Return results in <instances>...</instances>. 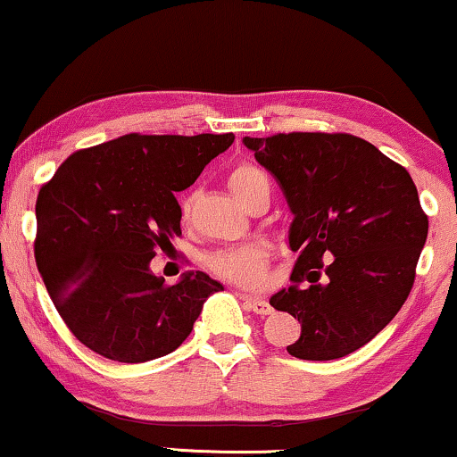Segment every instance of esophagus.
Masks as SVG:
<instances>
[{
	"label": "esophagus",
	"instance_id": "esophagus-1",
	"mask_svg": "<svg viewBox=\"0 0 457 457\" xmlns=\"http://www.w3.org/2000/svg\"><path fill=\"white\" fill-rule=\"evenodd\" d=\"M241 299L247 303L249 305V309L253 311V313H257V315H270L272 313V305H270V303L263 299V296H253V295H243Z\"/></svg>",
	"mask_w": 457,
	"mask_h": 457
}]
</instances>
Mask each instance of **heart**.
Wrapping results in <instances>:
<instances>
[{
    "mask_svg": "<svg viewBox=\"0 0 457 457\" xmlns=\"http://www.w3.org/2000/svg\"><path fill=\"white\" fill-rule=\"evenodd\" d=\"M228 185L237 200L245 204L260 189L270 187V181L253 164H239L230 173ZM183 212H189V202L183 204ZM208 266L224 280L243 284V287H257L263 280V274H266L268 251L255 243L218 249L208 255Z\"/></svg>",
    "mask_w": 457,
    "mask_h": 457,
    "instance_id": "obj_1",
    "label": "heart"
}]
</instances>
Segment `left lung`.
Listing matches in <instances>:
<instances>
[{
    "mask_svg": "<svg viewBox=\"0 0 457 457\" xmlns=\"http://www.w3.org/2000/svg\"><path fill=\"white\" fill-rule=\"evenodd\" d=\"M243 144L274 175L293 212V284L270 299L301 323L288 354L342 359L394 320L414 284L428 218L412 177L350 134L293 131Z\"/></svg>",
    "mask_w": 457,
    "mask_h": 457,
    "instance_id": "1",
    "label": "left lung"
}]
</instances>
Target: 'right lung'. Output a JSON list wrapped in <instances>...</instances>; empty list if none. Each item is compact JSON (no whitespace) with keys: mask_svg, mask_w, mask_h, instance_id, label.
I'll return each mask as SVG.
<instances>
[{"mask_svg":"<svg viewBox=\"0 0 457 457\" xmlns=\"http://www.w3.org/2000/svg\"><path fill=\"white\" fill-rule=\"evenodd\" d=\"M233 142V134H128L74 152L43 185L37 268L84 346L117 362H146L191 334L204 303L224 287L204 272L169 287L150 262L181 235L177 191Z\"/></svg>","mask_w":457,"mask_h":457,"instance_id":"1","label":"right lung"}]
</instances>
